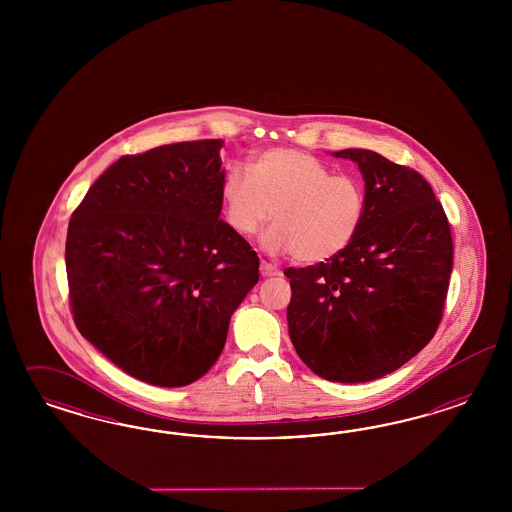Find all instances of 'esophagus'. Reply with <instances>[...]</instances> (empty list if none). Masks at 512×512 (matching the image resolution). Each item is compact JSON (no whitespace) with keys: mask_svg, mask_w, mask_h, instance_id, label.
Returning a JSON list of instances; mask_svg holds the SVG:
<instances>
[{"mask_svg":"<svg viewBox=\"0 0 512 512\" xmlns=\"http://www.w3.org/2000/svg\"><path fill=\"white\" fill-rule=\"evenodd\" d=\"M279 274L281 272H279L274 264L268 263V261H261V276L263 278H272V276H279Z\"/></svg>","mask_w":512,"mask_h":512,"instance_id":"obj_1","label":"esophagus"}]
</instances>
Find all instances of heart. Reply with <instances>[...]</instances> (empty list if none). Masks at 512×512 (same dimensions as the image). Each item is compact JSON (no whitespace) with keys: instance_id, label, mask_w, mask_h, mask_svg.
I'll return each mask as SVG.
<instances>
[{"instance_id":"b5f03b06","label":"heart","mask_w":512,"mask_h":512,"mask_svg":"<svg viewBox=\"0 0 512 512\" xmlns=\"http://www.w3.org/2000/svg\"><path fill=\"white\" fill-rule=\"evenodd\" d=\"M223 216L234 233L251 236L272 217L263 236L272 253H291L296 263H325L357 238L368 206L357 174L332 169L317 155L274 148L248 169L233 163L221 180Z\"/></svg>"}]
</instances>
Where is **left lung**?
I'll return each mask as SVG.
<instances>
[{
	"label": "left lung",
	"instance_id": "8db88e82",
	"mask_svg": "<svg viewBox=\"0 0 512 512\" xmlns=\"http://www.w3.org/2000/svg\"><path fill=\"white\" fill-rule=\"evenodd\" d=\"M366 180V219L341 255L285 268L289 336L311 372L379 379L415 357L443 319L452 270L447 214L419 172L372 150H341Z\"/></svg>",
	"mask_w": 512,
	"mask_h": 512
}]
</instances>
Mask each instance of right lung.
<instances>
[{
    "mask_svg": "<svg viewBox=\"0 0 512 512\" xmlns=\"http://www.w3.org/2000/svg\"><path fill=\"white\" fill-rule=\"evenodd\" d=\"M223 140L112 163L69 221L65 268L78 332L120 370L184 387L223 351L259 257L221 214Z\"/></svg>",
    "mask_w": 512,
    "mask_h": 512,
    "instance_id": "add662e5",
    "label": "right lung"
}]
</instances>
